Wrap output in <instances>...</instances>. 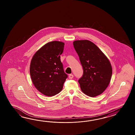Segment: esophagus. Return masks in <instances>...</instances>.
<instances>
[{
	"label": "esophagus",
	"instance_id": "obj_1",
	"mask_svg": "<svg viewBox=\"0 0 135 135\" xmlns=\"http://www.w3.org/2000/svg\"><path fill=\"white\" fill-rule=\"evenodd\" d=\"M69 79H73V77H74V76H73V75L72 74H69Z\"/></svg>",
	"mask_w": 135,
	"mask_h": 135
}]
</instances>
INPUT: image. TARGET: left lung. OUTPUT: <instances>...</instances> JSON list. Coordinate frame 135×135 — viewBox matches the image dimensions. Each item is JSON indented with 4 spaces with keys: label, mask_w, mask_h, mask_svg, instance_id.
I'll return each mask as SVG.
<instances>
[{
    "label": "left lung",
    "mask_w": 135,
    "mask_h": 135,
    "mask_svg": "<svg viewBox=\"0 0 135 135\" xmlns=\"http://www.w3.org/2000/svg\"><path fill=\"white\" fill-rule=\"evenodd\" d=\"M73 46L83 69V75L78 80L80 89L90 97L100 95L109 85L112 75L108 58L89 40H76Z\"/></svg>",
    "instance_id": "left-lung-1"
}]
</instances>
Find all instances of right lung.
I'll use <instances>...</instances> for the list:
<instances>
[{
    "label": "right lung",
    "mask_w": 135,
    "mask_h": 135,
    "mask_svg": "<svg viewBox=\"0 0 135 135\" xmlns=\"http://www.w3.org/2000/svg\"><path fill=\"white\" fill-rule=\"evenodd\" d=\"M64 45L58 41L46 43L32 59L30 73L32 82L37 90L46 96L60 93L68 78L60 60Z\"/></svg>",
    "instance_id": "right-lung-1"
}]
</instances>
